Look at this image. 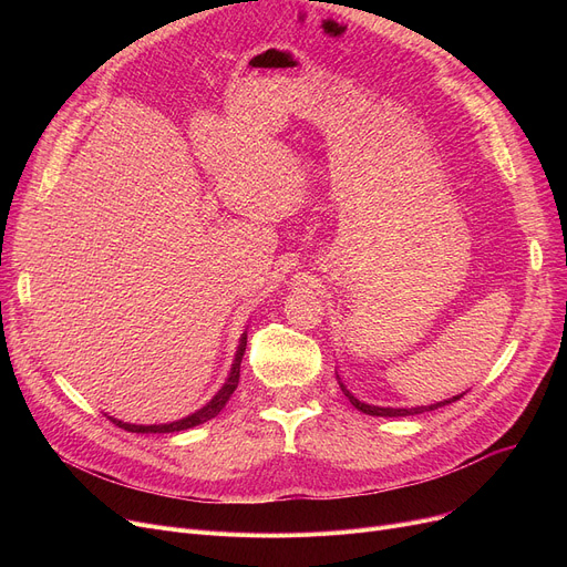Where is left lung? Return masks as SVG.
<instances>
[{
	"label": "left lung",
	"mask_w": 567,
	"mask_h": 567,
	"mask_svg": "<svg viewBox=\"0 0 567 567\" xmlns=\"http://www.w3.org/2000/svg\"><path fill=\"white\" fill-rule=\"evenodd\" d=\"M336 379H338V383H340V389H342V393L347 395V400L359 409V411H363V413H368V415H381V419H400V415H415V413H425V411H434V409H439V406H445V404H451V402H457L462 395H455V398H451V400H443V402H436V404H430V406H411V409H393V406H377V404H365V402H361V400H355L353 395H351V391L347 389V385L342 383V379H340V374H336Z\"/></svg>",
	"instance_id": "8db88e82"
}]
</instances>
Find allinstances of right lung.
<instances>
[{"label": "right lung", "instance_id": "obj_1", "mask_svg": "<svg viewBox=\"0 0 567 567\" xmlns=\"http://www.w3.org/2000/svg\"><path fill=\"white\" fill-rule=\"evenodd\" d=\"M246 342H248V333H244L241 340H238L236 359H234V363H231L229 377L225 379L223 389H220L212 400H208L202 409H197L195 413L186 415V419L174 421V423H165V425H131V423L112 419V415H107V419H110L116 427H122V430H126V432H137V434H169V432H184V430H190V427H195V425H202V423H206V421L216 419V415L223 411V406L227 404V400L231 398V393L236 391V385H238V377H241V361H244Z\"/></svg>", "mask_w": 567, "mask_h": 567}]
</instances>
